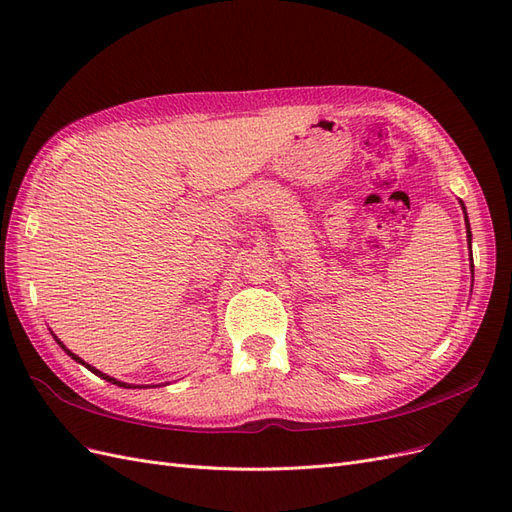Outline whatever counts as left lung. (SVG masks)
<instances>
[{"instance_id":"obj_1","label":"left lung","mask_w":512,"mask_h":512,"mask_svg":"<svg viewBox=\"0 0 512 512\" xmlns=\"http://www.w3.org/2000/svg\"><path fill=\"white\" fill-rule=\"evenodd\" d=\"M459 203H461V200H459ZM461 207H463V203H461ZM463 211H466V207H463ZM466 226H468V241L472 243V232H470V224H468V213H466ZM470 256H472V252H470ZM472 260V258H470ZM472 267V271H474V265H470Z\"/></svg>"}]
</instances>
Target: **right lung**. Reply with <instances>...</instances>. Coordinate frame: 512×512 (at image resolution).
Segmentation results:
<instances>
[{
	"label": "right lung",
	"mask_w": 512,
	"mask_h": 512,
	"mask_svg": "<svg viewBox=\"0 0 512 512\" xmlns=\"http://www.w3.org/2000/svg\"><path fill=\"white\" fill-rule=\"evenodd\" d=\"M57 344H59L61 348H64V350H66V352H68V354L72 356V359H74V361H79V363H83V361L79 359V356H76L74 352H70V350H68V348H66L64 344H61V342H59V339H57ZM83 365H85V367H87L89 371H94V374H96V376H100V378H104V380H108V382H113V384H117V386H123V389H134V386H132V384H126V382H119V380H115V378H111V376H106V374H102V371L94 369V367H91V365H87V363H83Z\"/></svg>",
	"instance_id": "add662e5"
}]
</instances>
